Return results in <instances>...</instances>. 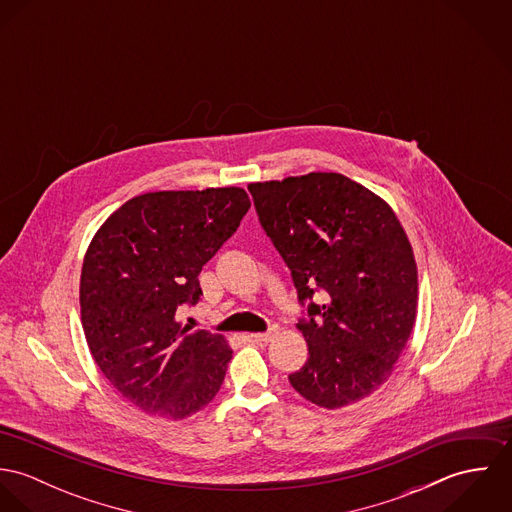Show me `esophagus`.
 I'll list each match as a JSON object with an SVG mask.
<instances>
[{
  "instance_id": "1",
  "label": "esophagus",
  "mask_w": 512,
  "mask_h": 512,
  "mask_svg": "<svg viewBox=\"0 0 512 512\" xmlns=\"http://www.w3.org/2000/svg\"><path fill=\"white\" fill-rule=\"evenodd\" d=\"M278 333V327H272L270 331H266V333H254V335H250L254 341H258V343H268V341H272V337Z\"/></svg>"
}]
</instances>
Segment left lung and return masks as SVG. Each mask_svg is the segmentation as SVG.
I'll return each mask as SVG.
<instances>
[{
    "instance_id": "obj_1",
    "label": "left lung",
    "mask_w": 512,
    "mask_h": 512,
    "mask_svg": "<svg viewBox=\"0 0 512 512\" xmlns=\"http://www.w3.org/2000/svg\"><path fill=\"white\" fill-rule=\"evenodd\" d=\"M258 219L284 262L307 317L309 357L290 374L315 406L337 410L380 388L416 323L418 268L386 201L341 173L250 183ZM321 294L324 303H312Z\"/></svg>"
}]
</instances>
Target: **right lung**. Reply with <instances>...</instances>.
<instances>
[{
    "instance_id": "1",
    "label": "right lung",
    "mask_w": 512,
    "mask_h": 512,
    "mask_svg": "<svg viewBox=\"0 0 512 512\" xmlns=\"http://www.w3.org/2000/svg\"><path fill=\"white\" fill-rule=\"evenodd\" d=\"M250 209L240 187L130 199L94 234L80 274L88 349L138 410L183 420L219 392L232 359L222 335L177 319L201 299L199 274Z\"/></svg>"
}]
</instances>
